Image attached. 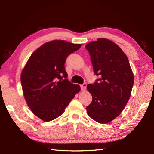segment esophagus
I'll list each match as a JSON object with an SVG mask.
<instances>
[{
  "label": "esophagus",
  "mask_w": 154,
  "mask_h": 154,
  "mask_svg": "<svg viewBox=\"0 0 154 154\" xmlns=\"http://www.w3.org/2000/svg\"><path fill=\"white\" fill-rule=\"evenodd\" d=\"M86 87H87V83H84L83 85H81V89L82 91L85 90Z\"/></svg>",
  "instance_id": "esophagus-1"
}]
</instances>
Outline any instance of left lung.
Returning a JSON list of instances; mask_svg holds the SVG:
<instances>
[{
  "instance_id": "left-lung-1",
  "label": "left lung",
  "mask_w": 154,
  "mask_h": 154,
  "mask_svg": "<svg viewBox=\"0 0 154 154\" xmlns=\"http://www.w3.org/2000/svg\"><path fill=\"white\" fill-rule=\"evenodd\" d=\"M85 48L94 73L99 76L94 83L87 85L93 100L87 106V112L96 122L109 123L126 105L134 85V75L126 54L113 42L99 38Z\"/></svg>"
}]
</instances>
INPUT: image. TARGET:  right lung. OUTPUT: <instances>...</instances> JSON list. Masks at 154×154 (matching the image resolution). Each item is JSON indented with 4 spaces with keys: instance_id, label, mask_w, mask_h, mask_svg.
Returning <instances> with one entry per match:
<instances>
[{
    "instance_id": "right-lung-1",
    "label": "right lung",
    "mask_w": 154,
    "mask_h": 154,
    "mask_svg": "<svg viewBox=\"0 0 154 154\" xmlns=\"http://www.w3.org/2000/svg\"><path fill=\"white\" fill-rule=\"evenodd\" d=\"M81 46L65 40L48 42L31 55L23 69L21 84L25 100L32 112L45 122L61 116L80 91L79 85L67 79L65 63Z\"/></svg>"
}]
</instances>
